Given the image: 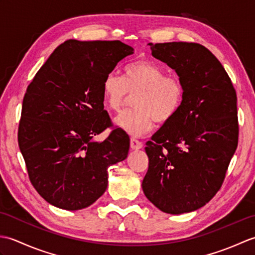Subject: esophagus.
Segmentation results:
<instances>
[{
	"instance_id": "34e87169",
	"label": "esophagus",
	"mask_w": 255,
	"mask_h": 255,
	"mask_svg": "<svg viewBox=\"0 0 255 255\" xmlns=\"http://www.w3.org/2000/svg\"><path fill=\"white\" fill-rule=\"evenodd\" d=\"M142 147H143L142 142L139 141L138 139H136V138H131L130 139V148L132 150H139V149H141Z\"/></svg>"
}]
</instances>
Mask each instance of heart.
Listing matches in <instances>:
<instances>
[{"mask_svg":"<svg viewBox=\"0 0 255 255\" xmlns=\"http://www.w3.org/2000/svg\"><path fill=\"white\" fill-rule=\"evenodd\" d=\"M102 93L110 110L119 112L129 96L133 97V110L123 113L116 124L132 136H142L152 130L154 123L165 125L176 116L185 97L183 81L166 75L163 69L149 60L126 64L123 77L108 73L103 80Z\"/></svg>","mask_w":255,"mask_h":255,"instance_id":"1","label":"heart"}]
</instances>
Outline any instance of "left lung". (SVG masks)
Returning <instances> with one entry per match:
<instances>
[{
  "label": "left lung",
  "instance_id": "8db88e82",
  "mask_svg": "<svg viewBox=\"0 0 255 255\" xmlns=\"http://www.w3.org/2000/svg\"><path fill=\"white\" fill-rule=\"evenodd\" d=\"M185 86L176 116L145 147L142 189L155 207L178 215L203 207L220 189L239 140L237 92L223 64L196 42L149 44Z\"/></svg>",
  "mask_w": 255,
  "mask_h": 255
}]
</instances>
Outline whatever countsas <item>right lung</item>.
Instances as JSON below:
<instances>
[{
    "instance_id": "1",
    "label": "right lung",
    "mask_w": 255,
    "mask_h": 255,
    "mask_svg": "<svg viewBox=\"0 0 255 255\" xmlns=\"http://www.w3.org/2000/svg\"><path fill=\"white\" fill-rule=\"evenodd\" d=\"M133 49L119 40L69 39L27 86L18 145L31 185L56 207H88L106 191L108 167L127 158L129 136L104 110L103 80ZM112 129L104 142L93 138Z\"/></svg>"
}]
</instances>
